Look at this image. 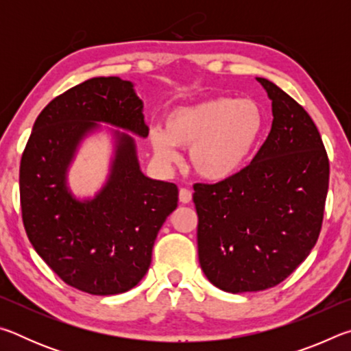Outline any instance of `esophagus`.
<instances>
[{"label":"esophagus","instance_id":"1","mask_svg":"<svg viewBox=\"0 0 351 351\" xmlns=\"http://www.w3.org/2000/svg\"><path fill=\"white\" fill-rule=\"evenodd\" d=\"M180 201L182 204H189L190 201H192V192H190V190L186 187H181L180 189Z\"/></svg>","mask_w":351,"mask_h":351}]
</instances>
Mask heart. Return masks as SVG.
<instances>
[{"instance_id": "1", "label": "heart", "mask_w": 351, "mask_h": 351, "mask_svg": "<svg viewBox=\"0 0 351 351\" xmlns=\"http://www.w3.org/2000/svg\"><path fill=\"white\" fill-rule=\"evenodd\" d=\"M265 130V114L254 100L213 97L170 112L162 132H154V153L173 161L176 148H190L189 164L210 182L229 180L245 167Z\"/></svg>"}]
</instances>
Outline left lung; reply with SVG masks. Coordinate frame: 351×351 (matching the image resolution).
<instances>
[{
	"instance_id": "8db88e82",
	"label": "left lung",
	"mask_w": 351,
	"mask_h": 351,
	"mask_svg": "<svg viewBox=\"0 0 351 351\" xmlns=\"http://www.w3.org/2000/svg\"><path fill=\"white\" fill-rule=\"evenodd\" d=\"M272 127L251 164L229 180L193 184L198 258L217 288L247 293L293 274L322 229L330 162L310 114L276 83Z\"/></svg>"
}]
</instances>
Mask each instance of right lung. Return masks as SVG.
<instances>
[{
  "label": "right lung",
  "instance_id": "add662e5",
  "mask_svg": "<svg viewBox=\"0 0 351 351\" xmlns=\"http://www.w3.org/2000/svg\"><path fill=\"white\" fill-rule=\"evenodd\" d=\"M96 122L145 138L148 127L132 82L94 77L45 106L21 156L20 203L27 239L46 265L69 287L111 295L145 276L159 229L178 206V187L142 173L133 139L117 134L102 192L86 203L71 197L66 167Z\"/></svg>",
  "mask_w": 351,
  "mask_h": 351
}]
</instances>
